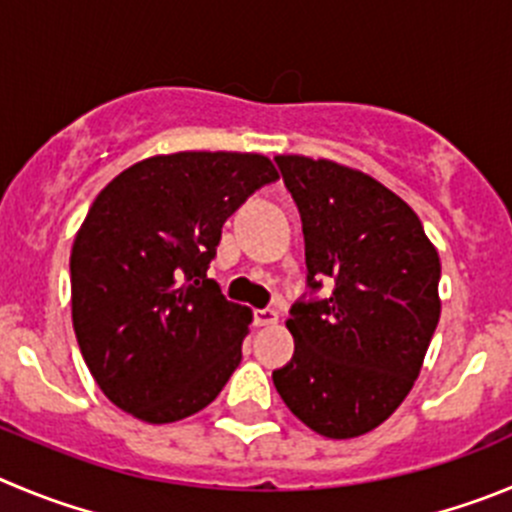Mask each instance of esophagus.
I'll use <instances>...</instances> for the list:
<instances>
[{
    "label": "esophagus",
    "instance_id": "1",
    "mask_svg": "<svg viewBox=\"0 0 512 512\" xmlns=\"http://www.w3.org/2000/svg\"><path fill=\"white\" fill-rule=\"evenodd\" d=\"M278 310H272V308H260L255 310V326H275L278 323Z\"/></svg>",
    "mask_w": 512,
    "mask_h": 512
}]
</instances>
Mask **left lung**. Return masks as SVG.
Masks as SVG:
<instances>
[{"instance_id": "left-lung-1", "label": "left lung", "mask_w": 512, "mask_h": 512, "mask_svg": "<svg viewBox=\"0 0 512 512\" xmlns=\"http://www.w3.org/2000/svg\"><path fill=\"white\" fill-rule=\"evenodd\" d=\"M303 219L308 288L288 331L295 353L272 371L290 412L313 432H371L407 399L439 323V255L401 197L328 159L275 156Z\"/></svg>"}]
</instances>
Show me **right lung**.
<instances>
[{
    "mask_svg": "<svg viewBox=\"0 0 512 512\" xmlns=\"http://www.w3.org/2000/svg\"><path fill=\"white\" fill-rule=\"evenodd\" d=\"M275 179L262 154L179 151L128 166L95 197L70 252L73 328L118 409L179 422L240 366L252 310L207 270L227 217Z\"/></svg>",
    "mask_w": 512,
    "mask_h": 512,
    "instance_id": "add662e5",
    "label": "right lung"
}]
</instances>
